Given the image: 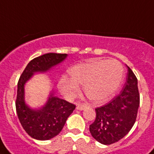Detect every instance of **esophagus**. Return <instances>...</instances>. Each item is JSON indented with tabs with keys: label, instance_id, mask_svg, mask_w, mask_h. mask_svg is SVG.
<instances>
[{
	"label": "esophagus",
	"instance_id": "esophagus-1",
	"mask_svg": "<svg viewBox=\"0 0 154 154\" xmlns=\"http://www.w3.org/2000/svg\"><path fill=\"white\" fill-rule=\"evenodd\" d=\"M87 107L86 105H77V109L78 110H84L85 108Z\"/></svg>",
	"mask_w": 154,
	"mask_h": 154
}]
</instances>
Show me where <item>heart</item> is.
Returning a JSON list of instances; mask_svg holds the SVG:
<instances>
[{
	"mask_svg": "<svg viewBox=\"0 0 154 154\" xmlns=\"http://www.w3.org/2000/svg\"><path fill=\"white\" fill-rule=\"evenodd\" d=\"M69 74L70 77H63L59 82V89L66 97L77 95L79 84H84L86 96L98 102L118 89L124 77V68L116 60H95L72 66Z\"/></svg>",
	"mask_w": 154,
	"mask_h": 154,
	"instance_id": "obj_1",
	"label": "heart"
}]
</instances>
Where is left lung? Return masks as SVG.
<instances>
[{"label":"left lung","mask_w":154,"mask_h":154,"mask_svg":"<svg viewBox=\"0 0 154 154\" xmlns=\"http://www.w3.org/2000/svg\"><path fill=\"white\" fill-rule=\"evenodd\" d=\"M126 67V82L119 95L95 109L96 119L89 125L93 137L103 145H111L123 138L136 122L140 104L137 79L131 69Z\"/></svg>","instance_id":"8db88e82"}]
</instances>
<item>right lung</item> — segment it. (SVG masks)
<instances>
[{
	"label": "right lung",
	"mask_w": 154,
	"mask_h": 154,
	"mask_svg": "<svg viewBox=\"0 0 154 154\" xmlns=\"http://www.w3.org/2000/svg\"><path fill=\"white\" fill-rule=\"evenodd\" d=\"M66 53H49L32 59L20 77L17 84L16 109L23 129L31 137L46 141L60 134L74 105L55 96L52 89L46 102L39 108H31L25 102V86L36 73H45L66 59Z\"/></svg>",
	"instance_id": "add662e5"
}]
</instances>
